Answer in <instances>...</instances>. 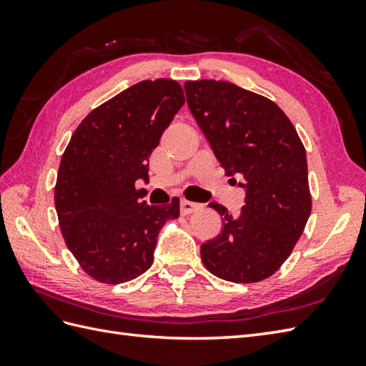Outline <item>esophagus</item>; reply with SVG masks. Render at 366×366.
Instances as JSON below:
<instances>
[{
  "instance_id": "34e87169",
  "label": "esophagus",
  "mask_w": 366,
  "mask_h": 366,
  "mask_svg": "<svg viewBox=\"0 0 366 366\" xmlns=\"http://www.w3.org/2000/svg\"><path fill=\"white\" fill-rule=\"evenodd\" d=\"M198 209H201V204H198V203H192V201H187V199L181 201V212L184 215L195 212V211H198Z\"/></svg>"
}]
</instances>
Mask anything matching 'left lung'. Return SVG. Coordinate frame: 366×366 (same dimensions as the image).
I'll use <instances>...</instances> for the list:
<instances>
[{
	"label": "left lung",
	"instance_id": "1",
	"mask_svg": "<svg viewBox=\"0 0 366 366\" xmlns=\"http://www.w3.org/2000/svg\"><path fill=\"white\" fill-rule=\"evenodd\" d=\"M184 89L217 160L228 176H242L245 189L237 217L209 204L222 215V231L201 245V259L227 282H261L287 259L312 212L305 147L267 97L215 80L185 81Z\"/></svg>",
	"mask_w": 366,
	"mask_h": 366
}]
</instances>
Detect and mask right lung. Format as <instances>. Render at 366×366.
Returning a JSON list of instances; mask_svg holds the SVG:
<instances>
[{
  "instance_id": "right-lung-1",
  "label": "right lung",
  "mask_w": 366,
  "mask_h": 366,
  "mask_svg": "<svg viewBox=\"0 0 366 366\" xmlns=\"http://www.w3.org/2000/svg\"><path fill=\"white\" fill-rule=\"evenodd\" d=\"M184 102L174 80L139 81L94 108L66 147L54 207L67 248L97 282L144 274L162 227L179 217V198L149 206L135 182L149 181V155Z\"/></svg>"
}]
</instances>
